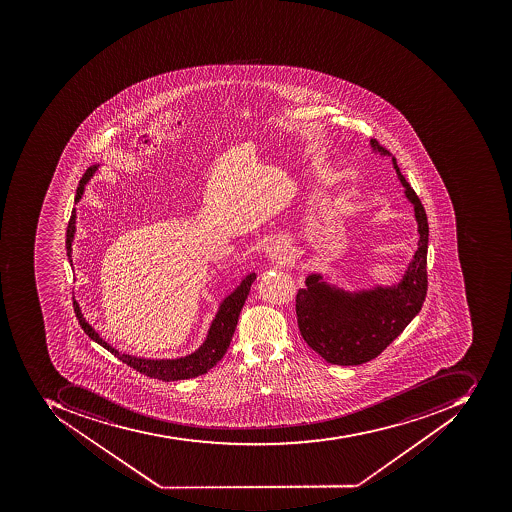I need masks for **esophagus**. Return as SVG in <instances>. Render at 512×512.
<instances>
[{
    "label": "esophagus",
    "instance_id": "esophagus-1",
    "mask_svg": "<svg viewBox=\"0 0 512 512\" xmlns=\"http://www.w3.org/2000/svg\"><path fill=\"white\" fill-rule=\"evenodd\" d=\"M287 246L282 243H271L266 246V257L271 261H282L287 258Z\"/></svg>",
    "mask_w": 512,
    "mask_h": 512
}]
</instances>
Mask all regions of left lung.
I'll use <instances>...</instances> for the list:
<instances>
[{
    "label": "left lung",
    "mask_w": 512,
    "mask_h": 512,
    "mask_svg": "<svg viewBox=\"0 0 512 512\" xmlns=\"http://www.w3.org/2000/svg\"><path fill=\"white\" fill-rule=\"evenodd\" d=\"M370 145L374 153L390 156L376 139H371ZM392 164L407 200L414 205L420 235L418 249L399 282L349 291L326 282L323 274L312 272L305 277V288H299L296 296L302 338L332 365H362L379 356L420 313L425 302L428 218L395 158Z\"/></svg>",
    "instance_id": "1"
}]
</instances>
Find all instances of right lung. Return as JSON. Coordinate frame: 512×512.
<instances>
[{"label":"right lung","mask_w":512,"mask_h":512,"mask_svg":"<svg viewBox=\"0 0 512 512\" xmlns=\"http://www.w3.org/2000/svg\"><path fill=\"white\" fill-rule=\"evenodd\" d=\"M98 166H100V164H94V166L89 167L86 174L81 178L80 185H78L77 189V197H75V203L80 202L87 182H89L92 175L98 171ZM75 224H77V210L73 208L69 227H67L66 240L67 257H69L70 263H72L73 238H75V232H77ZM255 279H257V274L252 272V274H249V276L241 280L240 285L219 304L218 313H216L213 321H211L207 338H205L202 345H200L196 351L188 354V356L177 357V359H144V357H136L131 356V354H125V352H119V349L113 348L109 343H106V341L95 332L94 327L87 323L77 301H73V309H75V313H77L78 323H80L81 329L91 337V340H94L95 343L103 346V348L108 349L117 359L127 363L128 367L135 368L139 373L145 374V376L155 377V379H160V381H182V379H191V377H197L200 376V374L207 373L208 370H211V368L224 357L227 348L230 346V341H232L233 334H235L241 309H243L244 302H246L247 296H249V291H251L252 283H254Z\"/></svg>","instance_id":"obj_1"}]
</instances>
